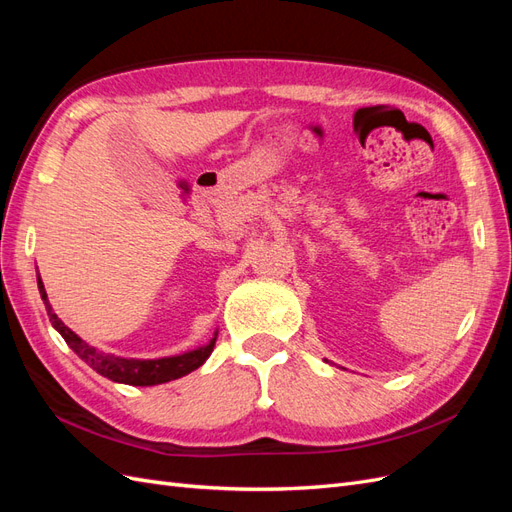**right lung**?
<instances>
[{"label":"right lung","instance_id":"right-lung-1","mask_svg":"<svg viewBox=\"0 0 512 512\" xmlns=\"http://www.w3.org/2000/svg\"><path fill=\"white\" fill-rule=\"evenodd\" d=\"M38 290H40V297L46 305V314H49L53 327L61 333V337L66 339V344L76 354H79L91 369H96L100 376L113 380V382L132 384V386H153V384L177 380L203 365L209 359V354L213 352L215 339H218V333H215L207 346L179 354V356H166V359H149V361L121 359V356H113V354H106V352L91 348L89 344L83 342L79 335L70 331L66 324L57 318L53 307L49 305V299H46V290H44L40 275H38Z\"/></svg>","mask_w":512,"mask_h":512}]
</instances>
